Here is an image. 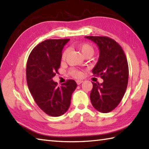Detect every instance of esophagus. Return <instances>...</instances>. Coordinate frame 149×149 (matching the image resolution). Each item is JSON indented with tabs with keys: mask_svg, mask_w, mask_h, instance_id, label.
<instances>
[{
	"mask_svg": "<svg viewBox=\"0 0 149 149\" xmlns=\"http://www.w3.org/2000/svg\"><path fill=\"white\" fill-rule=\"evenodd\" d=\"M76 83L77 85H80L81 83H83V81L82 80H76Z\"/></svg>",
	"mask_w": 149,
	"mask_h": 149,
	"instance_id": "34e87169",
	"label": "esophagus"
}]
</instances>
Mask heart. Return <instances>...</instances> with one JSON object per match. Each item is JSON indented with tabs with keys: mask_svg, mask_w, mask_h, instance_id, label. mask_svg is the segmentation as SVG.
Wrapping results in <instances>:
<instances>
[{
	"mask_svg": "<svg viewBox=\"0 0 149 149\" xmlns=\"http://www.w3.org/2000/svg\"><path fill=\"white\" fill-rule=\"evenodd\" d=\"M78 49L80 50V52H81L83 56H85V55H89V56H91L93 52H94V49L91 46V45L87 43H84L79 45L77 46ZM68 54V50H65L64 52H63L62 55V59L65 60V57H66V55ZM70 74H71L73 76L75 77H81L84 74L83 72L80 71H77V70H70Z\"/></svg>",
	"mask_w": 149,
	"mask_h": 149,
	"instance_id": "1",
	"label": "heart"
}]
</instances>
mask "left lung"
<instances>
[{
    "label": "left lung",
    "instance_id": "left-lung-1",
    "mask_svg": "<svg viewBox=\"0 0 149 149\" xmlns=\"http://www.w3.org/2000/svg\"><path fill=\"white\" fill-rule=\"evenodd\" d=\"M99 47V58L92 72L104 80L102 84L92 82L90 94L96 110L108 113L121 102L127 89L129 68L124 52L114 40L107 37L85 36Z\"/></svg>",
    "mask_w": 149,
    "mask_h": 149
}]
</instances>
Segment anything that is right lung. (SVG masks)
Instances as JSON below:
<instances>
[{"label": "right lung", "mask_w": 149, "mask_h": 149, "mask_svg": "<svg viewBox=\"0 0 149 149\" xmlns=\"http://www.w3.org/2000/svg\"><path fill=\"white\" fill-rule=\"evenodd\" d=\"M69 41V39L45 40L32 50L27 62L29 91L38 107L53 117L62 116L68 110L72 95L77 87L73 79L67 80L60 87L52 80L60 66L63 48Z\"/></svg>", "instance_id": "1"}]
</instances>
